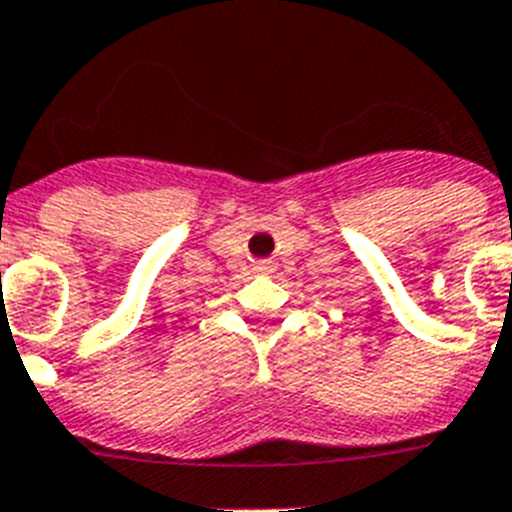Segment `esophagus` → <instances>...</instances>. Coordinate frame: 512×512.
<instances>
[{
  "instance_id": "esophagus-1",
  "label": "esophagus",
  "mask_w": 512,
  "mask_h": 512,
  "mask_svg": "<svg viewBox=\"0 0 512 512\" xmlns=\"http://www.w3.org/2000/svg\"><path fill=\"white\" fill-rule=\"evenodd\" d=\"M253 271H261V274H269V271H274V264H271V261H256V264H253Z\"/></svg>"
}]
</instances>
